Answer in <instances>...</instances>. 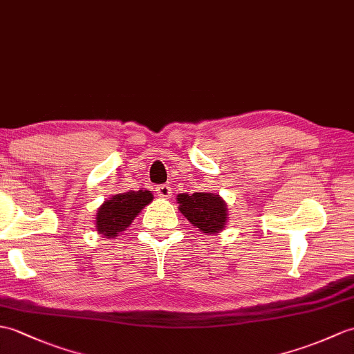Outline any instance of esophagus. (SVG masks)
I'll return each instance as SVG.
<instances>
[{"instance_id":"1","label":"esophagus","mask_w":354,"mask_h":354,"mask_svg":"<svg viewBox=\"0 0 354 354\" xmlns=\"http://www.w3.org/2000/svg\"><path fill=\"white\" fill-rule=\"evenodd\" d=\"M157 193L160 197H166V199H169V197L171 196V188L167 184H162V185L157 187Z\"/></svg>"}]
</instances>
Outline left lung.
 I'll list each match as a JSON object with an SVG mask.
<instances>
[{
	"label": "left lung",
	"instance_id": "8db88e82",
	"mask_svg": "<svg viewBox=\"0 0 354 354\" xmlns=\"http://www.w3.org/2000/svg\"><path fill=\"white\" fill-rule=\"evenodd\" d=\"M176 203L180 214L205 235L218 234L226 227L227 205L217 193H179Z\"/></svg>",
	"mask_w": 354,
	"mask_h": 354
}]
</instances>
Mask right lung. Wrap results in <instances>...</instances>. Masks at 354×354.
Listing matches in <instances>:
<instances>
[{
  "label": "right lung",
  "instance_id": "1",
  "mask_svg": "<svg viewBox=\"0 0 354 354\" xmlns=\"http://www.w3.org/2000/svg\"><path fill=\"white\" fill-rule=\"evenodd\" d=\"M152 201L153 194L149 190L113 194L96 211L97 234L102 238L118 236Z\"/></svg>",
  "mask_w": 354,
  "mask_h": 354
}]
</instances>
